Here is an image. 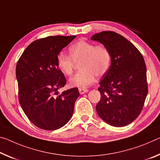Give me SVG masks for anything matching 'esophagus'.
<instances>
[{
	"label": "esophagus",
	"instance_id": "1",
	"mask_svg": "<svg viewBox=\"0 0 160 160\" xmlns=\"http://www.w3.org/2000/svg\"><path fill=\"white\" fill-rule=\"evenodd\" d=\"M79 92L80 93V95H83V94L88 92V90L85 89V88H79Z\"/></svg>",
	"mask_w": 160,
	"mask_h": 160
}]
</instances>
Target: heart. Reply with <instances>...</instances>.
Wrapping results in <instances>:
<instances>
[{
  "instance_id": "1",
  "label": "heart",
  "mask_w": 160,
  "mask_h": 160,
  "mask_svg": "<svg viewBox=\"0 0 160 160\" xmlns=\"http://www.w3.org/2000/svg\"><path fill=\"white\" fill-rule=\"evenodd\" d=\"M70 56L60 53L57 65L60 70L66 75L72 73L75 62H80L79 72L69 80L70 86L85 88L94 82L95 75L100 78L108 72L111 65V55L104 45H95L84 40H78L69 48Z\"/></svg>"
}]
</instances>
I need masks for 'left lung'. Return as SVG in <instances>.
Wrapping results in <instances>:
<instances>
[{"label":"left lung","instance_id":"1","mask_svg":"<svg viewBox=\"0 0 160 160\" xmlns=\"http://www.w3.org/2000/svg\"><path fill=\"white\" fill-rule=\"evenodd\" d=\"M91 40L109 50L111 65L98 88V115L108 125L123 127L140 114L148 95L147 68L142 55L135 45L115 32L103 31Z\"/></svg>","mask_w":160,"mask_h":160}]
</instances>
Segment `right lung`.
<instances>
[{
    "label": "right lung",
    "instance_id": "add662e5",
    "mask_svg": "<svg viewBox=\"0 0 160 160\" xmlns=\"http://www.w3.org/2000/svg\"><path fill=\"white\" fill-rule=\"evenodd\" d=\"M76 36H49L30 43L18 61L16 75L21 106L30 121L45 130H58L69 122L80 92L71 88L57 97L66 84L57 65L61 50Z\"/></svg>",
    "mask_w": 160,
    "mask_h": 160
}]
</instances>
